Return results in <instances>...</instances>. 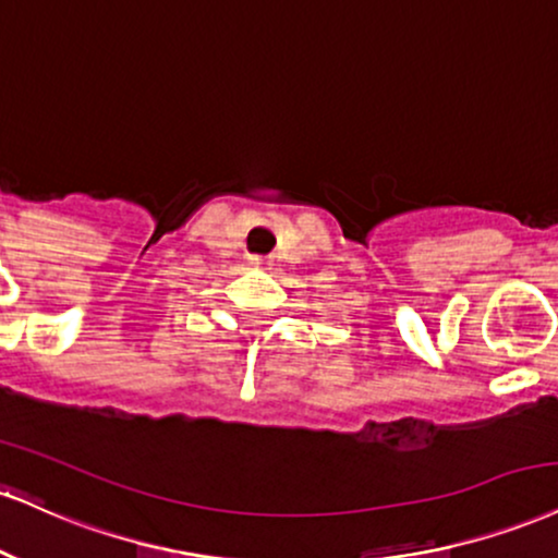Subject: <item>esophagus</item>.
Segmentation results:
<instances>
[{
    "mask_svg": "<svg viewBox=\"0 0 558 558\" xmlns=\"http://www.w3.org/2000/svg\"><path fill=\"white\" fill-rule=\"evenodd\" d=\"M250 265L252 267H267V259L265 257H257V254H254V257H250Z\"/></svg>",
    "mask_w": 558,
    "mask_h": 558,
    "instance_id": "esophagus-1",
    "label": "esophagus"
}]
</instances>
